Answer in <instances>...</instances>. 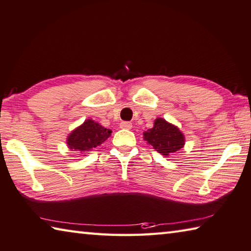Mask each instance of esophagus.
<instances>
[{
    "instance_id": "1",
    "label": "esophagus",
    "mask_w": 251,
    "mask_h": 251,
    "mask_svg": "<svg viewBox=\"0 0 251 251\" xmlns=\"http://www.w3.org/2000/svg\"><path fill=\"white\" fill-rule=\"evenodd\" d=\"M120 127L124 129H130L131 127H133V125H131V123H129V122H122L120 124Z\"/></svg>"
}]
</instances>
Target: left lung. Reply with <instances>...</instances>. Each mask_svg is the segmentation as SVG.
Returning a JSON list of instances; mask_svg holds the SVG:
<instances>
[{
  "label": "left lung",
  "instance_id": "8db88e82",
  "mask_svg": "<svg viewBox=\"0 0 251 251\" xmlns=\"http://www.w3.org/2000/svg\"><path fill=\"white\" fill-rule=\"evenodd\" d=\"M144 138L163 156H169L184 146V136L180 129L162 118L154 121L152 128L144 133Z\"/></svg>",
  "mask_w": 251,
  "mask_h": 251
}]
</instances>
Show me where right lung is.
<instances>
[{"label":"right lung","mask_w":251,"mask_h":251,"mask_svg":"<svg viewBox=\"0 0 251 251\" xmlns=\"http://www.w3.org/2000/svg\"><path fill=\"white\" fill-rule=\"evenodd\" d=\"M111 133L112 131L110 129L104 128L99 123L88 120L72 131L68 137L67 143L69 145L70 149L84 152L104 143L110 137Z\"/></svg>","instance_id":"1"}]
</instances>
